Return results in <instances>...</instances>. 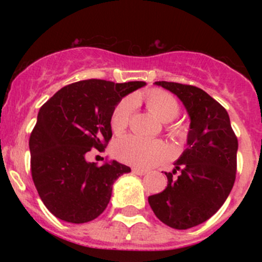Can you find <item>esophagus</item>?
<instances>
[{"instance_id": "1", "label": "esophagus", "mask_w": 262, "mask_h": 262, "mask_svg": "<svg viewBox=\"0 0 262 262\" xmlns=\"http://www.w3.org/2000/svg\"><path fill=\"white\" fill-rule=\"evenodd\" d=\"M133 172L137 173V175H139V176H144V175H146V173H148V171L138 169V167H133Z\"/></svg>"}]
</instances>
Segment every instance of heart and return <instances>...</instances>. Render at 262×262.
<instances>
[{
  "label": "heart",
  "instance_id": "b5f03b06",
  "mask_svg": "<svg viewBox=\"0 0 262 262\" xmlns=\"http://www.w3.org/2000/svg\"><path fill=\"white\" fill-rule=\"evenodd\" d=\"M146 106L166 125L171 137L183 139L187 135V127L182 123L171 122L180 113V103L172 93L164 90H151L145 95ZM135 107L134 97H125L114 108L111 117V128L113 133L121 134L128 127L132 113ZM114 155L119 160L133 166L149 169L156 166L170 158L171 150L166 143L161 140H145L135 135H127L114 144Z\"/></svg>",
  "mask_w": 262,
  "mask_h": 262
}]
</instances>
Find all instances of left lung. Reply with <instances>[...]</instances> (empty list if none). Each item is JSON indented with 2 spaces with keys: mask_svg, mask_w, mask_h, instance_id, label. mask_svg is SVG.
<instances>
[{
  "mask_svg": "<svg viewBox=\"0 0 262 262\" xmlns=\"http://www.w3.org/2000/svg\"><path fill=\"white\" fill-rule=\"evenodd\" d=\"M155 85L181 100L191 124L187 148L172 172H165L166 188L148 201L162 223L188 229L212 217L229 196L235 181L237 138L225 108L203 90L167 81ZM177 170L180 173L175 179Z\"/></svg>",
  "mask_w": 262,
  "mask_h": 262,
  "instance_id": "1",
  "label": "left lung"
}]
</instances>
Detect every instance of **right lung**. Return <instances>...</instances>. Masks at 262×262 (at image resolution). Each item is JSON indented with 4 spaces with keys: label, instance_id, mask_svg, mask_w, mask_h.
Segmentation results:
<instances>
[{
    "label": "right lung",
    "instance_id": "1",
    "mask_svg": "<svg viewBox=\"0 0 262 262\" xmlns=\"http://www.w3.org/2000/svg\"><path fill=\"white\" fill-rule=\"evenodd\" d=\"M145 85L79 81L62 87L41 106L29 138L31 171L39 197L56 218L81 224L106 209L114 181L130 167L116 160L97 166L86 160L87 154L106 148L114 108Z\"/></svg>",
    "mask_w": 262,
    "mask_h": 262
}]
</instances>
